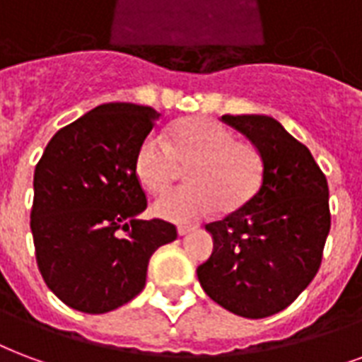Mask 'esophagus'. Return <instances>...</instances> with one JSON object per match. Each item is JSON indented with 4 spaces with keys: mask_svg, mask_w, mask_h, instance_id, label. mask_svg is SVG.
<instances>
[{
    "mask_svg": "<svg viewBox=\"0 0 362 362\" xmlns=\"http://www.w3.org/2000/svg\"><path fill=\"white\" fill-rule=\"evenodd\" d=\"M191 230H194V227H191V225H179V227H177L179 236L189 235V233H191Z\"/></svg>",
    "mask_w": 362,
    "mask_h": 362,
    "instance_id": "34e87169",
    "label": "esophagus"
}]
</instances>
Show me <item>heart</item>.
Here are the masks:
<instances>
[{
    "instance_id": "1",
    "label": "heart",
    "mask_w": 362,
    "mask_h": 362,
    "mask_svg": "<svg viewBox=\"0 0 362 362\" xmlns=\"http://www.w3.org/2000/svg\"><path fill=\"white\" fill-rule=\"evenodd\" d=\"M135 173L146 191H170L183 170L189 183L154 204V211L175 223L194 221L219 208L221 214L243 210L263 181V158L246 141L235 139L229 127L189 116L168 129V143L146 135L135 152Z\"/></svg>"
}]
</instances>
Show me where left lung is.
<instances>
[{"instance_id":"obj_1","label":"left lung","mask_w":362,"mask_h":362,"mask_svg":"<svg viewBox=\"0 0 362 362\" xmlns=\"http://www.w3.org/2000/svg\"><path fill=\"white\" fill-rule=\"evenodd\" d=\"M221 119L259 151L263 181L243 210L206 225L214 252L197 274L227 311L263 319L286 309L319 271L330 233L328 183L309 148L271 116Z\"/></svg>"}]
</instances>
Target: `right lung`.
<instances>
[{
  "label": "right lung",
  "mask_w": 362,
  "mask_h": 362,
  "mask_svg": "<svg viewBox=\"0 0 362 362\" xmlns=\"http://www.w3.org/2000/svg\"><path fill=\"white\" fill-rule=\"evenodd\" d=\"M160 114L132 103L89 110L53 135L34 171L30 229L37 269L76 311L108 313L145 288L151 255L177 238L164 219H139L146 197L135 152Z\"/></svg>",
  "instance_id": "add662e5"
}]
</instances>
